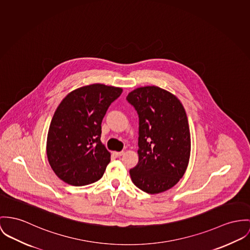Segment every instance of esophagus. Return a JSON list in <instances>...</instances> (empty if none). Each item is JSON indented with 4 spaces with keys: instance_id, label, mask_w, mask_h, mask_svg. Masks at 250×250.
I'll return each instance as SVG.
<instances>
[{
    "instance_id": "1",
    "label": "esophagus",
    "mask_w": 250,
    "mask_h": 250,
    "mask_svg": "<svg viewBox=\"0 0 250 250\" xmlns=\"http://www.w3.org/2000/svg\"><path fill=\"white\" fill-rule=\"evenodd\" d=\"M124 151H120V152H117V151H115L114 152V155H115L116 157H121V156H123L124 155Z\"/></svg>"
}]
</instances>
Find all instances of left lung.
Returning a JSON list of instances; mask_svg holds the SVG:
<instances>
[{"label":"left lung","instance_id":"obj_1","mask_svg":"<svg viewBox=\"0 0 250 250\" xmlns=\"http://www.w3.org/2000/svg\"><path fill=\"white\" fill-rule=\"evenodd\" d=\"M139 115V162L130 169L135 186L149 194L173 188L186 172L191 150L188 120L181 101L156 85L129 92Z\"/></svg>","mask_w":250,"mask_h":250}]
</instances>
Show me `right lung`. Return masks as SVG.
Returning a JSON list of instances; mask_svg holds the SVG:
<instances>
[{
    "instance_id": "right-lung-1",
    "label": "right lung",
    "mask_w": 250,
    "mask_h": 250,
    "mask_svg": "<svg viewBox=\"0 0 250 250\" xmlns=\"http://www.w3.org/2000/svg\"><path fill=\"white\" fill-rule=\"evenodd\" d=\"M122 92V87L93 83L62 99L46 140L47 160L59 179L82 187L103 177L111 155L101 142V125L107 108Z\"/></svg>"
}]
</instances>
